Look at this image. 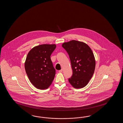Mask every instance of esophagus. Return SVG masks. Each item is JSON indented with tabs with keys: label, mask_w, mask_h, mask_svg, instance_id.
<instances>
[{
	"label": "esophagus",
	"mask_w": 123,
	"mask_h": 123,
	"mask_svg": "<svg viewBox=\"0 0 123 123\" xmlns=\"http://www.w3.org/2000/svg\"><path fill=\"white\" fill-rule=\"evenodd\" d=\"M63 72V69H61V70H59V71H58V72L59 73H62Z\"/></svg>",
	"instance_id": "esophagus-1"
}]
</instances>
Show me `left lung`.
<instances>
[{
    "label": "left lung",
    "instance_id": "left-lung-1",
    "mask_svg": "<svg viewBox=\"0 0 123 123\" xmlns=\"http://www.w3.org/2000/svg\"><path fill=\"white\" fill-rule=\"evenodd\" d=\"M62 47L68 55L73 70V75L68 79V82L75 88L86 86L95 67L92 50L85 43L74 40L63 43Z\"/></svg>",
    "mask_w": 123,
    "mask_h": 123
}]
</instances>
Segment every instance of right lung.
I'll use <instances>...</instances> for the list:
<instances>
[{
	"mask_svg": "<svg viewBox=\"0 0 123 123\" xmlns=\"http://www.w3.org/2000/svg\"><path fill=\"white\" fill-rule=\"evenodd\" d=\"M55 44L40 45L30 50L25 63L26 73L31 84L37 88L47 89L55 76L56 70L50 55Z\"/></svg>",
	"mask_w": 123,
	"mask_h": 123,
	"instance_id": "obj_1",
	"label": "right lung"
}]
</instances>
